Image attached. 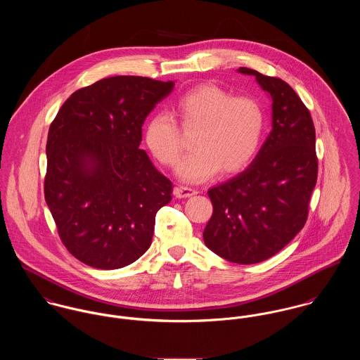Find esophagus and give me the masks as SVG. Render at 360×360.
<instances>
[{"instance_id": "obj_1", "label": "esophagus", "mask_w": 360, "mask_h": 360, "mask_svg": "<svg viewBox=\"0 0 360 360\" xmlns=\"http://www.w3.org/2000/svg\"><path fill=\"white\" fill-rule=\"evenodd\" d=\"M173 193H174V195H176L177 198H188V197L195 195L198 191L194 190V188H191V187H183V186H180V187H176Z\"/></svg>"}]
</instances>
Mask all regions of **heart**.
<instances>
[{"instance_id": "heart-1", "label": "heart", "mask_w": 360, "mask_h": 360, "mask_svg": "<svg viewBox=\"0 0 360 360\" xmlns=\"http://www.w3.org/2000/svg\"><path fill=\"white\" fill-rule=\"evenodd\" d=\"M184 127H198L191 154L176 167L186 183H202L219 170L234 174L247 167L257 154L264 130V113L252 97H233L216 84H201L184 93L174 105ZM148 150L166 166L181 153L180 130L167 113H156L146 124Z\"/></svg>"}]
</instances>
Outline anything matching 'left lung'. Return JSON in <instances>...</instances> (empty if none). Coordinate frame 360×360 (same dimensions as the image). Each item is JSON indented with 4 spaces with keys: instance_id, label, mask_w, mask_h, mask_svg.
<instances>
[{
    "instance_id": "left-lung-1",
    "label": "left lung",
    "mask_w": 360,
    "mask_h": 360,
    "mask_svg": "<svg viewBox=\"0 0 360 360\" xmlns=\"http://www.w3.org/2000/svg\"><path fill=\"white\" fill-rule=\"evenodd\" d=\"M237 72L255 76L271 100V131L244 172L207 191L213 213L204 241L229 262L252 264L281 251L307 223L317 180L316 133L308 108L284 80Z\"/></svg>"
}]
</instances>
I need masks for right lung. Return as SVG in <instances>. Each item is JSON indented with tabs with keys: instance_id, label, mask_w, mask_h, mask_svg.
Listing matches in <instances>:
<instances>
[{
	"instance_id": "add662e5",
	"label": "right lung",
	"mask_w": 360,
	"mask_h": 360,
	"mask_svg": "<svg viewBox=\"0 0 360 360\" xmlns=\"http://www.w3.org/2000/svg\"><path fill=\"white\" fill-rule=\"evenodd\" d=\"M174 82L115 76L75 91L49 130L44 197L66 250L103 270L124 267L153 243L172 181L144 150L143 124Z\"/></svg>"
}]
</instances>
